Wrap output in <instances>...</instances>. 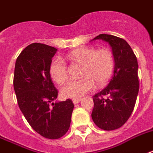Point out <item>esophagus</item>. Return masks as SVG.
Returning <instances> with one entry per match:
<instances>
[{
    "instance_id": "1",
    "label": "esophagus",
    "mask_w": 153,
    "mask_h": 153,
    "mask_svg": "<svg viewBox=\"0 0 153 153\" xmlns=\"http://www.w3.org/2000/svg\"><path fill=\"white\" fill-rule=\"evenodd\" d=\"M72 101H73V102H74V104H77V103H79V102L81 101V99H80V98H75V99H73Z\"/></svg>"
}]
</instances>
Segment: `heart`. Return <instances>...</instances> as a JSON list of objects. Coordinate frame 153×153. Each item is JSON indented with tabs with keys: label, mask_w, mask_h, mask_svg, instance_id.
<instances>
[{
	"label": "heart",
	"mask_w": 153,
	"mask_h": 153,
	"mask_svg": "<svg viewBox=\"0 0 153 153\" xmlns=\"http://www.w3.org/2000/svg\"><path fill=\"white\" fill-rule=\"evenodd\" d=\"M73 62L82 64L81 79L67 82L62 87L61 93L66 98H78L87 94L95 87L103 86L111 79L115 68V58L111 50H97L95 47H81L69 53ZM51 78L62 84L68 79V67L63 59L56 58L50 66Z\"/></svg>",
	"instance_id": "1"
}]
</instances>
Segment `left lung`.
Masks as SVG:
<instances>
[{"instance_id": "8db88e82", "label": "left lung", "mask_w": 153, "mask_h": 153, "mask_svg": "<svg viewBox=\"0 0 153 153\" xmlns=\"http://www.w3.org/2000/svg\"><path fill=\"white\" fill-rule=\"evenodd\" d=\"M97 39L108 42L111 46L115 69L108 86L93 96L91 117L99 128L111 131L122 127L133 111L140 87L138 62L131 46L123 38L102 33L93 40Z\"/></svg>"}]
</instances>
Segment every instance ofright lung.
Masks as SVG:
<instances>
[{
	"instance_id": "1",
	"label": "right lung",
	"mask_w": 153,
	"mask_h": 153,
	"mask_svg": "<svg viewBox=\"0 0 153 153\" xmlns=\"http://www.w3.org/2000/svg\"><path fill=\"white\" fill-rule=\"evenodd\" d=\"M57 49L32 43L17 57L13 87L20 110L30 125L41 136L56 140L67 132L74 103L71 100L53 102L58 97L50 74Z\"/></svg>"
}]
</instances>
